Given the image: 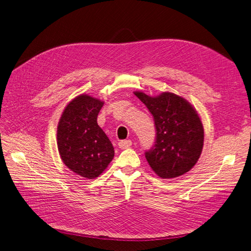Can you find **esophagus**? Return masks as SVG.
Returning a JSON list of instances; mask_svg holds the SVG:
<instances>
[{"mask_svg": "<svg viewBox=\"0 0 251 251\" xmlns=\"http://www.w3.org/2000/svg\"><path fill=\"white\" fill-rule=\"evenodd\" d=\"M118 146H119V148H122V149L128 148L129 146H132V140H123V141H120L118 143Z\"/></svg>", "mask_w": 251, "mask_h": 251, "instance_id": "esophagus-1", "label": "esophagus"}]
</instances>
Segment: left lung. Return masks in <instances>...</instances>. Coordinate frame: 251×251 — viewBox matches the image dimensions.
<instances>
[{
    "mask_svg": "<svg viewBox=\"0 0 251 251\" xmlns=\"http://www.w3.org/2000/svg\"><path fill=\"white\" fill-rule=\"evenodd\" d=\"M134 94L148 108L155 125V144L145 152L149 166L164 179L190 171L204 145V127L197 110L173 93L156 97L142 92Z\"/></svg>",
    "mask_w": 251,
    "mask_h": 251,
    "instance_id": "1",
    "label": "left lung"
}]
</instances>
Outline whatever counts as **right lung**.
<instances>
[{
    "mask_svg": "<svg viewBox=\"0 0 251 251\" xmlns=\"http://www.w3.org/2000/svg\"><path fill=\"white\" fill-rule=\"evenodd\" d=\"M104 102L80 95L70 102L57 126V148L63 163L83 178L95 179L114 156V148L97 123Z\"/></svg>",
    "mask_w": 251,
    "mask_h": 251,
    "instance_id": "obj_1",
    "label": "right lung"
}]
</instances>
